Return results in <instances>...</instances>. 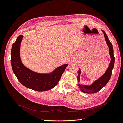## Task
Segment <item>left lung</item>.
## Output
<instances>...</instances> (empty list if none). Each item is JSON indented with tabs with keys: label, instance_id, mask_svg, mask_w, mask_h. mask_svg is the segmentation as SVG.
I'll use <instances>...</instances> for the list:
<instances>
[{
	"label": "left lung",
	"instance_id": "left-lung-1",
	"mask_svg": "<svg viewBox=\"0 0 123 123\" xmlns=\"http://www.w3.org/2000/svg\"><path fill=\"white\" fill-rule=\"evenodd\" d=\"M102 31L104 33L105 41L107 42V44L109 47V54H110V56L111 57V61L110 62V64H109V67L107 70V71H106L104 74H103L100 78H99L97 80L95 81L91 85L88 86L78 84V86L79 88L81 89V91L82 92H84V93L94 94L97 92L107 84V83L109 82L112 75V71L113 68L114 67L115 61V58L113 54V46L112 43L110 42V41H109L107 34H106L105 32L104 31H102ZM81 72V71L79 68V71L78 72V82H80V78Z\"/></svg>",
	"mask_w": 123,
	"mask_h": 123
}]
</instances>
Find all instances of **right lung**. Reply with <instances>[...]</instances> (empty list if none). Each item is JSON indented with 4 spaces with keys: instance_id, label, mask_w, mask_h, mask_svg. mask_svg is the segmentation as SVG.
Listing matches in <instances>:
<instances>
[{
    "instance_id": "right-lung-1",
    "label": "right lung",
    "mask_w": 123,
    "mask_h": 123,
    "mask_svg": "<svg viewBox=\"0 0 123 123\" xmlns=\"http://www.w3.org/2000/svg\"><path fill=\"white\" fill-rule=\"evenodd\" d=\"M23 36L16 39L12 46L11 63L13 71L18 80L25 87L36 91H46L57 84L68 64L63 65L50 74H39L23 65L20 58V46Z\"/></svg>"
}]
</instances>
